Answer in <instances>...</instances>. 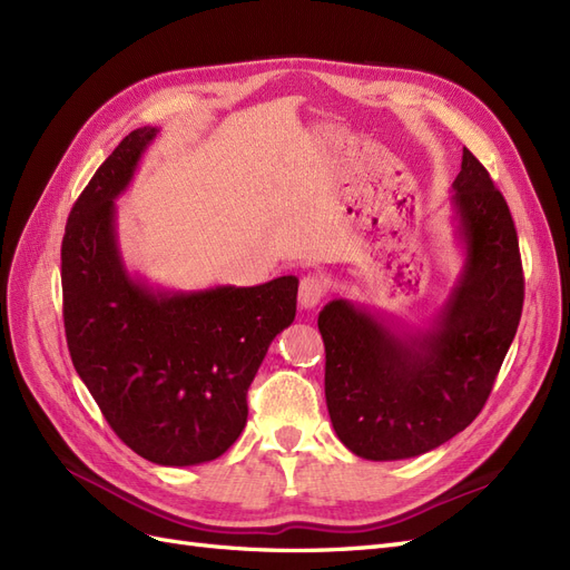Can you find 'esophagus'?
I'll return each mask as SVG.
<instances>
[{"mask_svg":"<svg viewBox=\"0 0 570 570\" xmlns=\"http://www.w3.org/2000/svg\"><path fill=\"white\" fill-rule=\"evenodd\" d=\"M325 297V281L318 278V275H306L299 283V306L304 312H312L321 304V299Z\"/></svg>","mask_w":570,"mask_h":570,"instance_id":"esophagus-1","label":"esophagus"}]
</instances>
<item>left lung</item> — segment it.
Instances as JSON below:
<instances>
[{
	"label": "left lung",
	"mask_w": 570,
	"mask_h": 570,
	"mask_svg": "<svg viewBox=\"0 0 570 570\" xmlns=\"http://www.w3.org/2000/svg\"><path fill=\"white\" fill-rule=\"evenodd\" d=\"M452 193L463 262L428 327L402 331L350 299L327 302L318 314L327 413L340 442L361 459L419 456L469 428L519 327V237L502 193L469 149Z\"/></svg>",
	"instance_id": "left-lung-1"
}]
</instances>
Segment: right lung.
Wrapping results in <instances>:
<instances>
[{
	"mask_svg": "<svg viewBox=\"0 0 570 570\" xmlns=\"http://www.w3.org/2000/svg\"><path fill=\"white\" fill-rule=\"evenodd\" d=\"M159 128H137L82 189L61 245L63 325L73 366L135 454L197 465L228 452L247 390L297 314L295 275L254 287H154L124 262L116 199Z\"/></svg>",
	"mask_w": 570,
	"mask_h": 570,
	"instance_id": "right-lung-1",
	"label": "right lung"
}]
</instances>
